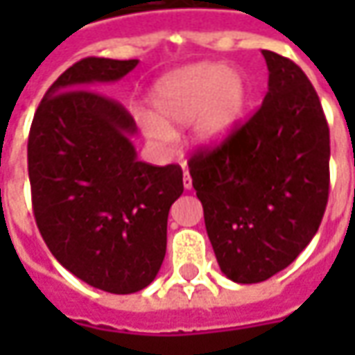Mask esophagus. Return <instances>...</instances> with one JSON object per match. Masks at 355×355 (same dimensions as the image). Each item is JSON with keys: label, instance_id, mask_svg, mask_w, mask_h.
Segmentation results:
<instances>
[{"label": "esophagus", "instance_id": "34e87169", "mask_svg": "<svg viewBox=\"0 0 355 355\" xmlns=\"http://www.w3.org/2000/svg\"><path fill=\"white\" fill-rule=\"evenodd\" d=\"M184 187L185 189H191V178H189V171L184 166Z\"/></svg>", "mask_w": 355, "mask_h": 355}]
</instances>
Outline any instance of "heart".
<instances>
[{
	"label": "heart",
	"instance_id": "1",
	"mask_svg": "<svg viewBox=\"0 0 355 355\" xmlns=\"http://www.w3.org/2000/svg\"><path fill=\"white\" fill-rule=\"evenodd\" d=\"M249 87L237 69L199 62L175 71L157 83L150 94L154 118H146L148 136L166 140L168 126L193 122L199 142H219L245 116Z\"/></svg>",
	"mask_w": 355,
	"mask_h": 355
}]
</instances>
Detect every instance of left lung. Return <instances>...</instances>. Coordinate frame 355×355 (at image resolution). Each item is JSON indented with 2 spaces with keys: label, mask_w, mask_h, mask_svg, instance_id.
Wrapping results in <instances>:
<instances>
[{
  "label": "left lung",
  "mask_w": 355,
  "mask_h": 355,
  "mask_svg": "<svg viewBox=\"0 0 355 355\" xmlns=\"http://www.w3.org/2000/svg\"><path fill=\"white\" fill-rule=\"evenodd\" d=\"M268 92L223 142L189 157L191 184L223 275L252 284L293 263L316 235L330 193V128L291 59L263 51Z\"/></svg>",
  "instance_id": "1"
}]
</instances>
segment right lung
<instances>
[{
  "instance_id": "right-lung-1",
  "label": "right lung",
  "mask_w": 355,
  "mask_h": 355,
  "mask_svg": "<svg viewBox=\"0 0 355 355\" xmlns=\"http://www.w3.org/2000/svg\"><path fill=\"white\" fill-rule=\"evenodd\" d=\"M138 64L87 57L45 92L27 142L33 215L49 251L76 279L112 294L138 293L166 257L168 213L184 193L178 164L136 157V122L90 90Z\"/></svg>"
}]
</instances>
